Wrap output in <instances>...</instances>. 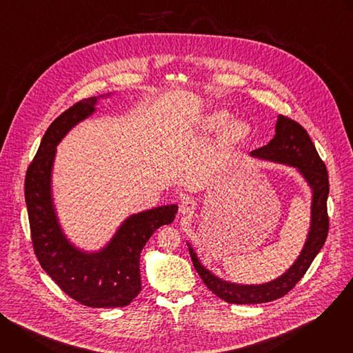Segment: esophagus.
<instances>
[{"label": "esophagus", "mask_w": 353, "mask_h": 353, "mask_svg": "<svg viewBox=\"0 0 353 353\" xmlns=\"http://www.w3.org/2000/svg\"><path fill=\"white\" fill-rule=\"evenodd\" d=\"M195 201L191 198H184L181 203H180V214L185 215V216H191L195 211Z\"/></svg>", "instance_id": "obj_1"}]
</instances>
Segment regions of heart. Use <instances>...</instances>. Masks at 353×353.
<instances>
[{"instance_id":"1","label":"heart","mask_w":353,"mask_h":353,"mask_svg":"<svg viewBox=\"0 0 353 353\" xmlns=\"http://www.w3.org/2000/svg\"><path fill=\"white\" fill-rule=\"evenodd\" d=\"M198 131L204 135H214L222 132V142L226 146H236L244 142L251 132L248 123L244 120H233L230 112L223 109H214L205 113L198 121Z\"/></svg>"}]
</instances>
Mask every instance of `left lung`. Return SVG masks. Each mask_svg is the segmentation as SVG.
<instances>
[{"instance_id":"8db88e82","label":"left lung","mask_w":353,"mask_h":353,"mask_svg":"<svg viewBox=\"0 0 353 353\" xmlns=\"http://www.w3.org/2000/svg\"><path fill=\"white\" fill-rule=\"evenodd\" d=\"M250 157L293 168L306 181L312 191L310 228L303 248L294 263L278 278L256 285L236 283L219 278L199 261L191 243L187 241L194 268L204 283L218 297L234 305L267 303L285 296L306 274L328 234V174L324 162L320 159L316 146L303 127L285 116H278L274 138L265 146L253 150Z\"/></svg>"}]
</instances>
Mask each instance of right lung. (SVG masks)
Masks as SVG:
<instances>
[{
  "label": "right lung",
  "mask_w": 353,
  "mask_h": 353,
  "mask_svg": "<svg viewBox=\"0 0 353 353\" xmlns=\"http://www.w3.org/2000/svg\"><path fill=\"white\" fill-rule=\"evenodd\" d=\"M81 100L65 110L43 135L25 179L32 241L36 257L68 296L89 307H123L141 292L139 256L145 243L163 225L173 222L176 204L155 207L127 216L110 240L99 250H83L64 232L53 196L57 145L81 121L96 112L100 99Z\"/></svg>",
  "instance_id": "add662e5"
}]
</instances>
